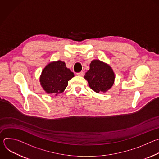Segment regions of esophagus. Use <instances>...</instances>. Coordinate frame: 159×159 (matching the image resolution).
Wrapping results in <instances>:
<instances>
[{
	"instance_id": "obj_1",
	"label": "esophagus",
	"mask_w": 159,
	"mask_h": 159,
	"mask_svg": "<svg viewBox=\"0 0 159 159\" xmlns=\"http://www.w3.org/2000/svg\"><path fill=\"white\" fill-rule=\"evenodd\" d=\"M77 75L78 76H80V77H82V76H83V75H84V72H80L77 73Z\"/></svg>"
}]
</instances>
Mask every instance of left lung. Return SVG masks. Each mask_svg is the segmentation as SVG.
Wrapping results in <instances>:
<instances>
[{
  "label": "left lung",
  "mask_w": 159,
  "mask_h": 159,
  "mask_svg": "<svg viewBox=\"0 0 159 159\" xmlns=\"http://www.w3.org/2000/svg\"><path fill=\"white\" fill-rule=\"evenodd\" d=\"M84 78L87 80L89 87L99 93L106 92L112 86L115 75L108 64L94 60L90 63V69L85 73Z\"/></svg>",
  "instance_id": "left-lung-1"
}]
</instances>
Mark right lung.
Listing matches in <instances>:
<instances>
[{"label":"right lung","mask_w":159,"mask_h":159,"mask_svg":"<svg viewBox=\"0 0 159 159\" xmlns=\"http://www.w3.org/2000/svg\"><path fill=\"white\" fill-rule=\"evenodd\" d=\"M74 74L66 67L64 61L58 60L48 63L43 70L39 78L41 87L47 93L57 96L68 85Z\"/></svg>","instance_id":"add662e5"}]
</instances>
